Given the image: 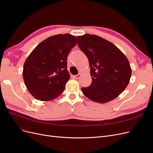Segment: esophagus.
<instances>
[{
	"label": "esophagus",
	"mask_w": 153,
	"mask_h": 153,
	"mask_svg": "<svg viewBox=\"0 0 153 153\" xmlns=\"http://www.w3.org/2000/svg\"><path fill=\"white\" fill-rule=\"evenodd\" d=\"M80 76H81V74L80 73H78V75H74L73 78H75V79H78V78L80 77Z\"/></svg>",
	"instance_id": "obj_1"
}]
</instances>
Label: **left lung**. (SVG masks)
Returning a JSON list of instances; mask_svg holds the SVG:
<instances>
[{
    "label": "left lung",
    "instance_id": "1",
    "mask_svg": "<svg viewBox=\"0 0 153 153\" xmlns=\"http://www.w3.org/2000/svg\"><path fill=\"white\" fill-rule=\"evenodd\" d=\"M78 45L89 62L91 84L82 91L89 100L107 103L122 93L131 75L130 64L116 46L96 35L77 37Z\"/></svg>",
    "mask_w": 153,
    "mask_h": 153
}]
</instances>
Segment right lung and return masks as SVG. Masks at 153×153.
<instances>
[{
    "label": "right lung",
    "mask_w": 153,
    "mask_h": 153,
    "mask_svg": "<svg viewBox=\"0 0 153 153\" xmlns=\"http://www.w3.org/2000/svg\"><path fill=\"white\" fill-rule=\"evenodd\" d=\"M76 45L71 34H57L40 43L24 65L23 78L30 93L37 100L50 101L61 94L70 75L67 56Z\"/></svg>",
    "instance_id": "1"
}]
</instances>
